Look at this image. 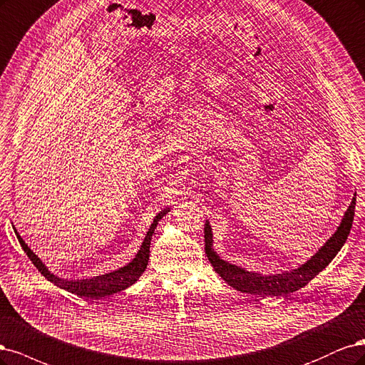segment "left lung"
Listing matches in <instances>:
<instances>
[{
	"label": "left lung",
	"mask_w": 365,
	"mask_h": 365,
	"mask_svg": "<svg viewBox=\"0 0 365 365\" xmlns=\"http://www.w3.org/2000/svg\"><path fill=\"white\" fill-rule=\"evenodd\" d=\"M355 205H356V194L351 198V203L347 209V212L341 221L338 230L332 235L331 240L317 252L308 262H304L297 269H292L289 273H280V274H269L262 276L252 272H245V269L227 264L217 256L212 250V229H210L209 222L206 221L205 226V250L207 259L212 264L215 272L221 276L222 280H226L230 287L235 289L255 294V296L268 297V296H284L303 288L307 284L319 274L323 268H326L331 262L341 247L344 245L350 229L351 222L355 217Z\"/></svg>",
	"instance_id": "left-lung-1"
}]
</instances>
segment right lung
Returning a JSON list of instances; mask_svg holds the SVG:
<instances>
[{"instance_id":"add662e5","label":"right lung","mask_w":365,"mask_h":365,"mask_svg":"<svg viewBox=\"0 0 365 365\" xmlns=\"http://www.w3.org/2000/svg\"><path fill=\"white\" fill-rule=\"evenodd\" d=\"M167 212H170V207L163 209L162 212H159L156 215L155 221H153V225L150 226V229L147 232V237L144 238L143 245H140L138 255L135 256V259L130 264H127L125 267L116 269V272L101 274V276L92 277V279H83V280H63L61 277L54 276L53 273H50L48 269H46V267L41 262L39 257L29 249V245L24 242V240L19 237V233L16 230H15V233H16V238H18L21 247L27 253L29 259L33 262L34 267L39 269V273L43 274L45 279H48L50 282H53L54 285L61 287L69 292L77 294V296H80V297L97 300V299H101L104 296H110V294L123 291L127 287L133 285L135 282L139 279V276L145 272L147 264H148V257H150L151 237H153V233H155L158 221Z\"/></svg>"}]
</instances>
